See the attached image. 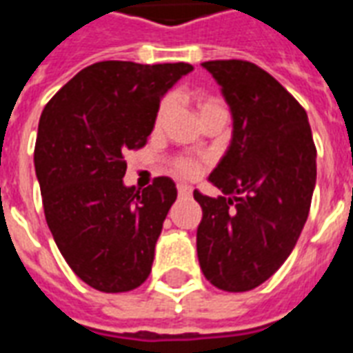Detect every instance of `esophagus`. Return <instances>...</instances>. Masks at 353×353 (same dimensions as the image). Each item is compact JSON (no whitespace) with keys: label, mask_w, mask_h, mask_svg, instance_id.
<instances>
[{"label":"esophagus","mask_w":353,"mask_h":353,"mask_svg":"<svg viewBox=\"0 0 353 353\" xmlns=\"http://www.w3.org/2000/svg\"><path fill=\"white\" fill-rule=\"evenodd\" d=\"M177 192H179V196H191L192 189L189 185H177Z\"/></svg>","instance_id":"esophagus-1"}]
</instances>
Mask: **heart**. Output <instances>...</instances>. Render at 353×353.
Masks as SVG:
<instances>
[{"instance_id":"obj_1","label":"heart","mask_w":353,"mask_h":353,"mask_svg":"<svg viewBox=\"0 0 353 353\" xmlns=\"http://www.w3.org/2000/svg\"><path fill=\"white\" fill-rule=\"evenodd\" d=\"M212 105H217V101L214 100H200L199 101V109L200 113L204 111V109L212 108ZM170 109V100H164L159 105V111H157V119H154V124L157 126H161L162 121H164V117L168 113ZM174 170H176L177 174H181V176H194L196 172H199V162L192 161V159H187V157H179L174 161Z\"/></svg>"}]
</instances>
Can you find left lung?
<instances>
[{"label":"left lung","instance_id":"1","mask_svg":"<svg viewBox=\"0 0 353 353\" xmlns=\"http://www.w3.org/2000/svg\"><path fill=\"white\" fill-rule=\"evenodd\" d=\"M232 115V139L210 174L223 196L194 191L202 208L196 252L223 291H250L293 252L316 187V145L303 105L259 65L210 60Z\"/></svg>","mask_w":353,"mask_h":353}]
</instances>
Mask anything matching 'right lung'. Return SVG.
Here are the masks:
<instances>
[{
  "instance_id": "add662e5",
  "label": "right lung",
  "mask_w": 353,
  "mask_h": 353,
  "mask_svg": "<svg viewBox=\"0 0 353 353\" xmlns=\"http://www.w3.org/2000/svg\"><path fill=\"white\" fill-rule=\"evenodd\" d=\"M189 72L185 62H98L43 109L34 164L45 219L65 263L98 291H132L151 272L177 189L170 177L126 187L124 157L145 145L162 96Z\"/></svg>"
}]
</instances>
